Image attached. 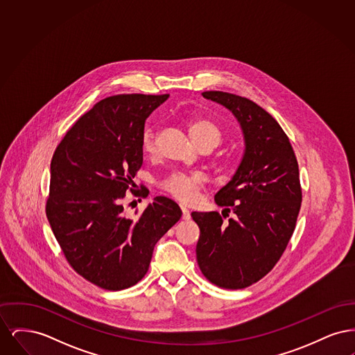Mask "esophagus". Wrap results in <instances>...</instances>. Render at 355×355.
Here are the masks:
<instances>
[{
  "instance_id": "obj_1",
  "label": "esophagus",
  "mask_w": 355,
  "mask_h": 355,
  "mask_svg": "<svg viewBox=\"0 0 355 355\" xmlns=\"http://www.w3.org/2000/svg\"><path fill=\"white\" fill-rule=\"evenodd\" d=\"M181 211H182V218L184 220H190V211L186 206H181Z\"/></svg>"
}]
</instances>
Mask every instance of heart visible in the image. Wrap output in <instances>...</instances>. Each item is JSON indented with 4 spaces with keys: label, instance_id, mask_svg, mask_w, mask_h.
<instances>
[{
    "label": "heart",
    "instance_id": "obj_1",
    "mask_svg": "<svg viewBox=\"0 0 355 355\" xmlns=\"http://www.w3.org/2000/svg\"><path fill=\"white\" fill-rule=\"evenodd\" d=\"M189 130L198 146L207 145L214 149L220 145L223 138L220 126L211 119H191L189 123ZM142 150L149 155L157 152V138L152 128H148L142 135ZM203 184L205 177L201 173L173 171L162 181V189L178 201L187 203L197 200Z\"/></svg>",
    "mask_w": 355,
    "mask_h": 355
}]
</instances>
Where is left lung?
I'll use <instances>...</instances> for the list:
<instances>
[{
  "instance_id": "left-lung-1",
  "label": "left lung",
  "mask_w": 355,
  "mask_h": 355,
  "mask_svg": "<svg viewBox=\"0 0 355 355\" xmlns=\"http://www.w3.org/2000/svg\"><path fill=\"white\" fill-rule=\"evenodd\" d=\"M203 97L229 109L241 125L245 152L236 174L216 194L218 211L191 217L200 227L197 262L223 288H245L279 261L294 233L302 202L300 170L279 123L255 102L226 92ZM229 212L234 217L225 220Z\"/></svg>"
}]
</instances>
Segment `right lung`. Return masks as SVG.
Segmentation results:
<instances>
[{"instance_id": "1", "label": "right lung", "mask_w": 355, "mask_h": 355, "mask_svg": "<svg viewBox=\"0 0 355 355\" xmlns=\"http://www.w3.org/2000/svg\"><path fill=\"white\" fill-rule=\"evenodd\" d=\"M168 97L119 94L97 102L51 158V230L70 266L105 290L139 282L155 243L182 216L177 203L161 196L137 218L126 217L122 203L129 189L135 191L133 178L142 166L145 121Z\"/></svg>"}]
</instances>
